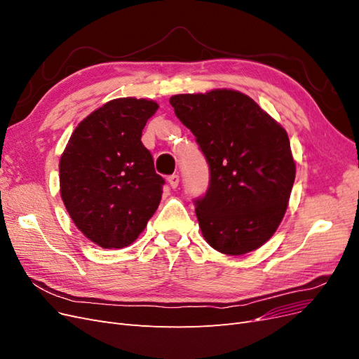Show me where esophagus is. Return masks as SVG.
<instances>
[{"label": "esophagus", "instance_id": "1", "mask_svg": "<svg viewBox=\"0 0 359 359\" xmlns=\"http://www.w3.org/2000/svg\"><path fill=\"white\" fill-rule=\"evenodd\" d=\"M168 182H169V186H170L172 189H177L178 184H180L178 173H172V175H169V177H168Z\"/></svg>", "mask_w": 359, "mask_h": 359}]
</instances>
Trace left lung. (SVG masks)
<instances>
[{"instance_id": "obj_1", "label": "left lung", "mask_w": 359, "mask_h": 359, "mask_svg": "<svg viewBox=\"0 0 359 359\" xmlns=\"http://www.w3.org/2000/svg\"><path fill=\"white\" fill-rule=\"evenodd\" d=\"M210 166L194 199L202 235L217 252L240 256L274 235L287 208L295 161L285 128L233 90L170 97Z\"/></svg>"}]
</instances>
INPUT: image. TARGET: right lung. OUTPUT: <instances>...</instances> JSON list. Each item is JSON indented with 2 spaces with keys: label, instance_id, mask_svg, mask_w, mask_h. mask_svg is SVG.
<instances>
[{
  "label": "right lung",
  "instance_id": "right-lung-1",
  "mask_svg": "<svg viewBox=\"0 0 359 359\" xmlns=\"http://www.w3.org/2000/svg\"><path fill=\"white\" fill-rule=\"evenodd\" d=\"M156 102L115 99L74 128L60 160L64 205L78 229L103 248L132 244L153 217L165 178L144 147Z\"/></svg>",
  "mask_w": 359,
  "mask_h": 359
}]
</instances>
